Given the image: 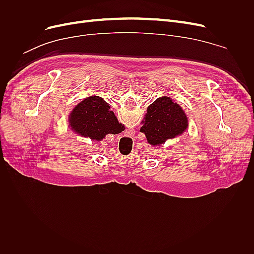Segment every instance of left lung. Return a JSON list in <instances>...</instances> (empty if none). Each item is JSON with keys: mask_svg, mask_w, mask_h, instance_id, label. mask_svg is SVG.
Listing matches in <instances>:
<instances>
[{"mask_svg": "<svg viewBox=\"0 0 254 254\" xmlns=\"http://www.w3.org/2000/svg\"><path fill=\"white\" fill-rule=\"evenodd\" d=\"M188 128V118L181 107L171 97L156 99L147 108L141 131L151 145H160L174 139Z\"/></svg>", "mask_w": 254, "mask_h": 254, "instance_id": "left-lung-1", "label": "left lung"}]
</instances>
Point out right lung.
I'll use <instances>...</instances> for the list:
<instances>
[{
	"label": "right lung",
	"mask_w": 254,
	"mask_h": 254,
	"mask_svg": "<svg viewBox=\"0 0 254 254\" xmlns=\"http://www.w3.org/2000/svg\"><path fill=\"white\" fill-rule=\"evenodd\" d=\"M70 125L75 132L97 141L108 133H119L122 128L110 106L98 96L88 97L75 107L70 115Z\"/></svg>",
	"instance_id": "obj_1"
}]
</instances>
